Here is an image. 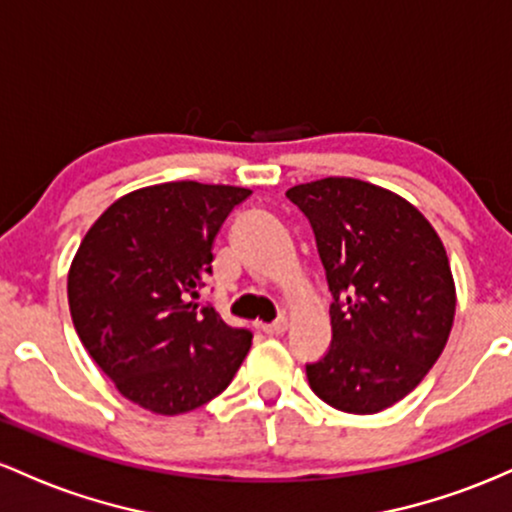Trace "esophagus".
I'll use <instances>...</instances> for the list:
<instances>
[{
    "mask_svg": "<svg viewBox=\"0 0 512 512\" xmlns=\"http://www.w3.org/2000/svg\"><path fill=\"white\" fill-rule=\"evenodd\" d=\"M260 330L264 334H269V337H279V334L286 332V320H284V317H279V320L269 322V325H262Z\"/></svg>",
    "mask_w": 512,
    "mask_h": 512,
    "instance_id": "esophagus-1",
    "label": "esophagus"
}]
</instances>
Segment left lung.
<instances>
[{"label": "left lung", "instance_id": "8db88e82", "mask_svg": "<svg viewBox=\"0 0 512 512\" xmlns=\"http://www.w3.org/2000/svg\"><path fill=\"white\" fill-rule=\"evenodd\" d=\"M286 197L313 228L332 293V342L305 363L310 387L349 414L392 407L443 354L455 317L438 233L407 199L363 180L322 178Z\"/></svg>", "mask_w": 512, "mask_h": 512}]
</instances>
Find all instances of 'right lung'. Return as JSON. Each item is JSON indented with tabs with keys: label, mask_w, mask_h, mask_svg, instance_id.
Segmentation results:
<instances>
[{
	"label": "right lung",
	"mask_w": 512,
	"mask_h": 512,
	"mask_svg": "<svg viewBox=\"0 0 512 512\" xmlns=\"http://www.w3.org/2000/svg\"><path fill=\"white\" fill-rule=\"evenodd\" d=\"M245 187L180 180L129 192L91 226L69 269L81 344L129 402L175 416L221 395L252 344L199 289Z\"/></svg>",
	"instance_id": "right-lung-1"
}]
</instances>
